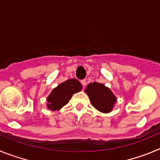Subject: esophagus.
<instances>
[{
    "mask_svg": "<svg viewBox=\"0 0 160 160\" xmlns=\"http://www.w3.org/2000/svg\"><path fill=\"white\" fill-rule=\"evenodd\" d=\"M81 83H82V85H83V88L85 87V86H86V80H81Z\"/></svg>",
    "mask_w": 160,
    "mask_h": 160,
    "instance_id": "obj_1",
    "label": "esophagus"
}]
</instances>
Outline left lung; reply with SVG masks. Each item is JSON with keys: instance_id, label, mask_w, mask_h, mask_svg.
Listing matches in <instances>:
<instances>
[{"instance_id": "8db88e82", "label": "left lung", "mask_w": 160, "mask_h": 160, "mask_svg": "<svg viewBox=\"0 0 160 160\" xmlns=\"http://www.w3.org/2000/svg\"><path fill=\"white\" fill-rule=\"evenodd\" d=\"M84 92L88 96L93 107L103 113L112 112L117 100L110 88L97 82L89 83Z\"/></svg>"}]
</instances>
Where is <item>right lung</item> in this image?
I'll use <instances>...</instances> for the list:
<instances>
[{
  "mask_svg": "<svg viewBox=\"0 0 160 160\" xmlns=\"http://www.w3.org/2000/svg\"><path fill=\"white\" fill-rule=\"evenodd\" d=\"M82 90V84L77 79H70L60 83L47 97V108L51 111L60 110L67 104L74 93Z\"/></svg>",
  "mask_w": 160,
  "mask_h": 160,
  "instance_id": "obj_1",
  "label": "right lung"
}]
</instances>
